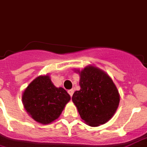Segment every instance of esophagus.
<instances>
[{"label":"esophagus","mask_w":147,"mask_h":147,"mask_svg":"<svg viewBox=\"0 0 147 147\" xmlns=\"http://www.w3.org/2000/svg\"><path fill=\"white\" fill-rule=\"evenodd\" d=\"M68 93L69 94L70 96L72 97V95H73V93H74V90H73V89H69V90L68 91Z\"/></svg>","instance_id":"1"}]
</instances>
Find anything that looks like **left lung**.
Here are the masks:
<instances>
[{"label":"left lung","instance_id":"1","mask_svg":"<svg viewBox=\"0 0 147 147\" xmlns=\"http://www.w3.org/2000/svg\"><path fill=\"white\" fill-rule=\"evenodd\" d=\"M74 72L80 75L81 89L75 92L72 100L81 119L91 127L108 122L120 102V94L112 79L104 70L93 65Z\"/></svg>","mask_w":147,"mask_h":147}]
</instances>
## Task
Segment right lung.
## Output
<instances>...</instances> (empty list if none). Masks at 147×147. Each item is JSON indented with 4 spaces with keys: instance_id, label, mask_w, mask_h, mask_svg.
<instances>
[{
    "instance_id": "add662e5",
    "label": "right lung",
    "mask_w": 147,
    "mask_h": 147,
    "mask_svg": "<svg viewBox=\"0 0 147 147\" xmlns=\"http://www.w3.org/2000/svg\"><path fill=\"white\" fill-rule=\"evenodd\" d=\"M71 99L62 87H56L49 74L34 79L22 94V103L32 119L41 124H49L58 119Z\"/></svg>"
}]
</instances>
